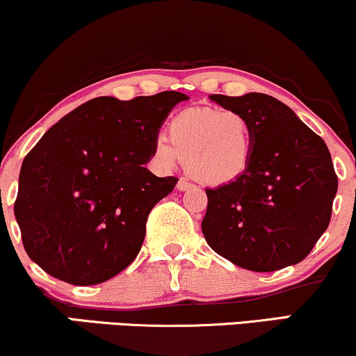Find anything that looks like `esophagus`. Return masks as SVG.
I'll use <instances>...</instances> for the list:
<instances>
[{
  "label": "esophagus",
  "mask_w": 356,
  "mask_h": 356,
  "mask_svg": "<svg viewBox=\"0 0 356 356\" xmlns=\"http://www.w3.org/2000/svg\"><path fill=\"white\" fill-rule=\"evenodd\" d=\"M192 184L187 181V179H179V182H177V189L179 191H189V189H192Z\"/></svg>",
  "instance_id": "esophagus-1"
}]
</instances>
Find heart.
I'll list each match as a JSON object with an SVG mask.
<instances>
[{"label":"heart","instance_id":"1","mask_svg":"<svg viewBox=\"0 0 356 356\" xmlns=\"http://www.w3.org/2000/svg\"><path fill=\"white\" fill-rule=\"evenodd\" d=\"M154 151L164 165L181 159L195 181L207 186L232 182L245 172L254 151V131L234 109L191 108L179 113Z\"/></svg>","mask_w":356,"mask_h":356}]
</instances>
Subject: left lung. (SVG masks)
I'll return each mask as SVG.
<instances>
[{"instance_id":"obj_1","label":"left lung","mask_w":356,"mask_h":356,"mask_svg":"<svg viewBox=\"0 0 356 356\" xmlns=\"http://www.w3.org/2000/svg\"><path fill=\"white\" fill-rule=\"evenodd\" d=\"M211 101L245 115L254 151L241 177L205 189V241L247 270L275 272L302 262L327 230L338 189L327 144L267 94H212Z\"/></svg>"}]
</instances>
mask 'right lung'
I'll return each instance as SVG.
<instances>
[{
	"instance_id": "obj_1",
	"label": "right lung",
	"mask_w": 356,
	"mask_h": 356,
	"mask_svg": "<svg viewBox=\"0 0 356 356\" xmlns=\"http://www.w3.org/2000/svg\"><path fill=\"white\" fill-rule=\"evenodd\" d=\"M187 99L177 91L94 97L46 131L24 157L15 202L33 262L67 284L96 285L136 259L149 212L177 184L144 164L167 115Z\"/></svg>"
}]
</instances>
